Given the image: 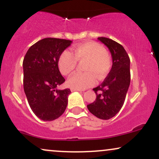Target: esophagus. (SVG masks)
I'll list each match as a JSON object with an SVG mask.
<instances>
[{
	"instance_id": "1",
	"label": "esophagus",
	"mask_w": 159,
	"mask_h": 159,
	"mask_svg": "<svg viewBox=\"0 0 159 159\" xmlns=\"http://www.w3.org/2000/svg\"><path fill=\"white\" fill-rule=\"evenodd\" d=\"M71 91H72V92H75V91H78V92H82L81 90H78V89H75V88H71Z\"/></svg>"
}]
</instances>
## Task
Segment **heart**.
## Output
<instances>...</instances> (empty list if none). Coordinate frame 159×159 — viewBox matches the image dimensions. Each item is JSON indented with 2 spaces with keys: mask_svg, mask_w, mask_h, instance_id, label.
<instances>
[{
  "mask_svg": "<svg viewBox=\"0 0 159 159\" xmlns=\"http://www.w3.org/2000/svg\"><path fill=\"white\" fill-rule=\"evenodd\" d=\"M87 60L85 73H75L68 79L72 88L84 90L96 83V75L98 79L107 75L111 68V62L105 48L97 43L87 42L75 45L72 53L65 50L58 59V67L63 75H69L75 69L77 61Z\"/></svg>",
  "mask_w": 159,
  "mask_h": 159,
  "instance_id": "obj_1",
  "label": "heart"
}]
</instances>
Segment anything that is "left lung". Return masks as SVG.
Here are the masks:
<instances>
[{
	"instance_id": "left-lung-1",
	"label": "left lung",
	"mask_w": 159,
	"mask_h": 159,
	"mask_svg": "<svg viewBox=\"0 0 159 159\" xmlns=\"http://www.w3.org/2000/svg\"><path fill=\"white\" fill-rule=\"evenodd\" d=\"M98 40L108 48L113 64L102 83L93 88L96 98L87 108L96 117L109 120L119 112L125 102L130 84V59L116 42L106 37H98Z\"/></svg>"
}]
</instances>
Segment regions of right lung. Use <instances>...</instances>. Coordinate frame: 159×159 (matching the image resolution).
<instances>
[{
    "label": "right lung",
    "mask_w": 159,
    "mask_h": 159,
    "mask_svg": "<svg viewBox=\"0 0 159 159\" xmlns=\"http://www.w3.org/2000/svg\"><path fill=\"white\" fill-rule=\"evenodd\" d=\"M72 43L45 38L30 47L24 58V90L33 112L44 121L57 119L66 108L71 91L57 89L65 81L58 68V59Z\"/></svg>",
    "instance_id": "obj_1"
}]
</instances>
